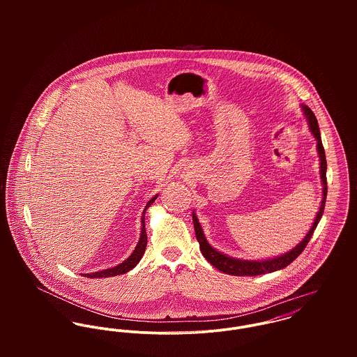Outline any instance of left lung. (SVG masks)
Segmentation results:
<instances>
[{
    "label": "left lung",
    "instance_id": "1",
    "mask_svg": "<svg viewBox=\"0 0 357 357\" xmlns=\"http://www.w3.org/2000/svg\"><path fill=\"white\" fill-rule=\"evenodd\" d=\"M304 115H305L307 125H309V130L313 135V137L317 142V153H319V159H320V178H321V184H323V198H321V204L319 207V211L316 213L314 221L309 229V232L306 234L305 238L290 252L284 253V255H278L273 258H268V259H239V258H234L229 255L220 253L218 250H215L214 248H211L208 245V242L204 238V229L199 224V220L195 214V211H192V221H194V228H195V235L197 239L199 242V249L202 252L204 258L213 265L215 266L218 271L228 273V275H234V276H257V275H264V273H271L279 269L286 268L289 264H291L298 255L304 252V249L307 245V242L310 241L313 231L316 229L323 213H324V204H326V197H327V178H326V170H327V162H326V153L324 149L321 144V137H320V130H319V125H317V119L314 116V114L312 112V109L301 104Z\"/></svg>",
    "mask_w": 357,
    "mask_h": 357
}]
</instances>
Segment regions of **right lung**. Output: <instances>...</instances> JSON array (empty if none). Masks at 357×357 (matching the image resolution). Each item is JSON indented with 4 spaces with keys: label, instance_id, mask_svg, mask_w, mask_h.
<instances>
[{
    "label": "right lung",
    "instance_id": "obj_1",
    "mask_svg": "<svg viewBox=\"0 0 357 357\" xmlns=\"http://www.w3.org/2000/svg\"><path fill=\"white\" fill-rule=\"evenodd\" d=\"M158 198V195H155L153 198H151L149 201V204L146 206V208L143 210V215H142V234H140V239L133 250V253L129 255L123 262H121L119 265L116 266H112V268H108V269H102L99 272H93V273H85L84 276L86 278H111V276H116V275H122V273H126L129 272L130 269H133L142 259V257L146 252V248H147V232H146V224H144V214H146V210L155 202V199Z\"/></svg>",
    "mask_w": 357,
    "mask_h": 357
}]
</instances>
